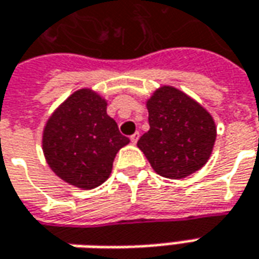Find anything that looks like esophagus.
<instances>
[{
    "instance_id": "esophagus-1",
    "label": "esophagus",
    "mask_w": 259,
    "mask_h": 259,
    "mask_svg": "<svg viewBox=\"0 0 259 259\" xmlns=\"http://www.w3.org/2000/svg\"><path fill=\"white\" fill-rule=\"evenodd\" d=\"M138 138H140V133H134L131 137H130V140H131V142L133 144H135V142L138 141Z\"/></svg>"
}]
</instances>
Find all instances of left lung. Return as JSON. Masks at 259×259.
<instances>
[{
  "instance_id": "8db88e82",
  "label": "left lung",
  "mask_w": 259,
  "mask_h": 259,
  "mask_svg": "<svg viewBox=\"0 0 259 259\" xmlns=\"http://www.w3.org/2000/svg\"><path fill=\"white\" fill-rule=\"evenodd\" d=\"M150 131L138 140L154 171L181 180L205 165L217 138L211 114L174 87L158 88L147 101Z\"/></svg>"
}]
</instances>
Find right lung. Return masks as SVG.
Here are the masks:
<instances>
[{
  "mask_svg": "<svg viewBox=\"0 0 259 259\" xmlns=\"http://www.w3.org/2000/svg\"><path fill=\"white\" fill-rule=\"evenodd\" d=\"M128 142L107 114V101L90 88L71 94L48 118L42 133L50 168L62 181L82 190L108 180L114 158Z\"/></svg>",
  "mask_w": 259,
  "mask_h": 259,
  "instance_id": "right-lung-1",
  "label": "right lung"
}]
</instances>
